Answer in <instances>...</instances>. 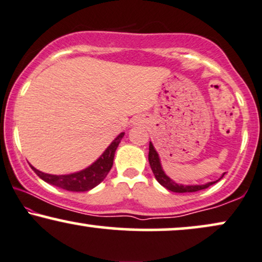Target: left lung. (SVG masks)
I'll return each instance as SVG.
<instances>
[{
	"instance_id": "1",
	"label": "left lung",
	"mask_w": 262,
	"mask_h": 262,
	"mask_svg": "<svg viewBox=\"0 0 262 262\" xmlns=\"http://www.w3.org/2000/svg\"><path fill=\"white\" fill-rule=\"evenodd\" d=\"M148 162L149 165H151V169L153 173H155V177L157 181L162 184L163 187H165L166 189L175 191V193H194V191H199L201 189H206L212 184L218 182V181H214V182H210L207 184H202V186H183V184H177L176 182H173L172 180H170L165 173H164L162 165H160L159 162V157L158 153L153 147L152 142H149V152H148ZM224 176V175H223Z\"/></svg>"
}]
</instances>
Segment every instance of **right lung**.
I'll use <instances>...</instances> for the list:
<instances>
[{
  "mask_svg": "<svg viewBox=\"0 0 262 262\" xmlns=\"http://www.w3.org/2000/svg\"><path fill=\"white\" fill-rule=\"evenodd\" d=\"M124 133H121L111 145L105 149V152L97 159L92 165L82 170V171L71 173V175H50V173L41 172L32 166L33 171L40 177L45 182L52 184V186L60 187L62 189L71 191H87L102 182L105 179L110 169L113 167L115 151H116L118 144H120Z\"/></svg>",
  "mask_w": 262,
  "mask_h": 262,
  "instance_id": "obj_1",
  "label": "right lung"
}]
</instances>
